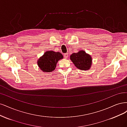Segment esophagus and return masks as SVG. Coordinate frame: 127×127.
<instances>
[{
	"label": "esophagus",
	"instance_id": "obj_1",
	"mask_svg": "<svg viewBox=\"0 0 127 127\" xmlns=\"http://www.w3.org/2000/svg\"><path fill=\"white\" fill-rule=\"evenodd\" d=\"M64 56L65 59H67L68 57V55L67 53H65V54H64Z\"/></svg>",
	"mask_w": 127,
	"mask_h": 127
}]
</instances>
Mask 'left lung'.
<instances>
[{"label": "left lung", "instance_id": "left-lung-1", "mask_svg": "<svg viewBox=\"0 0 127 127\" xmlns=\"http://www.w3.org/2000/svg\"><path fill=\"white\" fill-rule=\"evenodd\" d=\"M70 59L75 66L81 70H88L91 67V57L83 51L73 53L70 56Z\"/></svg>", "mask_w": 127, "mask_h": 127}]
</instances>
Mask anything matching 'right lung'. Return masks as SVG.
<instances>
[{"instance_id":"obj_1","label":"right lung","mask_w":127,"mask_h":127,"mask_svg":"<svg viewBox=\"0 0 127 127\" xmlns=\"http://www.w3.org/2000/svg\"><path fill=\"white\" fill-rule=\"evenodd\" d=\"M63 58V55L61 53L47 51L38 60L37 64L42 71L50 72L54 70L57 63Z\"/></svg>"}]
</instances>
